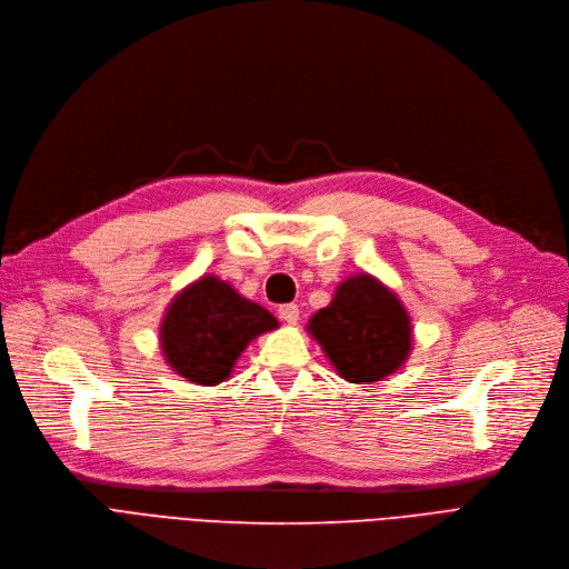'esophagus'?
Wrapping results in <instances>:
<instances>
[{
  "label": "esophagus",
  "instance_id": "esophagus-1",
  "mask_svg": "<svg viewBox=\"0 0 569 569\" xmlns=\"http://www.w3.org/2000/svg\"><path fill=\"white\" fill-rule=\"evenodd\" d=\"M278 315L287 323H296V321H299V306H296V303H284V306H280Z\"/></svg>",
  "mask_w": 569,
  "mask_h": 569
}]
</instances>
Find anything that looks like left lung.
I'll return each instance as SVG.
<instances>
[{
	"mask_svg": "<svg viewBox=\"0 0 569 569\" xmlns=\"http://www.w3.org/2000/svg\"><path fill=\"white\" fill-rule=\"evenodd\" d=\"M342 380L372 385L393 375L412 355V319L382 280L357 273L336 287L333 301L308 321Z\"/></svg>",
	"mask_w": 569,
	"mask_h": 569,
	"instance_id": "8db88e82",
	"label": "left lung"
}]
</instances>
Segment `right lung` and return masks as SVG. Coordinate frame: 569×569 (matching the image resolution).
<instances>
[{
    "instance_id": "add662e5",
    "label": "right lung",
    "mask_w": 569,
    "mask_h": 569,
    "mask_svg": "<svg viewBox=\"0 0 569 569\" xmlns=\"http://www.w3.org/2000/svg\"><path fill=\"white\" fill-rule=\"evenodd\" d=\"M278 319L218 276H201L173 296L159 323V347L187 382L214 387L229 380L238 357Z\"/></svg>"
}]
</instances>
